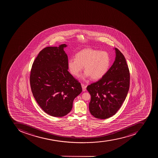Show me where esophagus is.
I'll return each mask as SVG.
<instances>
[{
    "label": "esophagus",
    "instance_id": "esophagus-1",
    "mask_svg": "<svg viewBox=\"0 0 158 158\" xmlns=\"http://www.w3.org/2000/svg\"><path fill=\"white\" fill-rule=\"evenodd\" d=\"M81 86H82V91H85L86 90V86L84 84H81Z\"/></svg>",
    "mask_w": 158,
    "mask_h": 158
}]
</instances>
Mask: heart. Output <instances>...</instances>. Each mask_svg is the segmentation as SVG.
Returning a JSON list of instances; mask_svg holds the SVG:
<instances>
[{
	"label": "heart",
	"mask_w": 158,
	"mask_h": 158,
	"mask_svg": "<svg viewBox=\"0 0 158 158\" xmlns=\"http://www.w3.org/2000/svg\"><path fill=\"white\" fill-rule=\"evenodd\" d=\"M111 64L110 55L106 51L85 48L78 52L76 58H70L68 62L70 72L78 77L83 70L86 77H91L93 80H99L106 75Z\"/></svg>",
	"instance_id": "heart-1"
}]
</instances>
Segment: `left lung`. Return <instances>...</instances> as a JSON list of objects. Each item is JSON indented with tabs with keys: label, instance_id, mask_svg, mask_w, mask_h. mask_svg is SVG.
I'll return each mask as SVG.
<instances>
[{
	"label": "left lung",
	"instance_id": "1",
	"mask_svg": "<svg viewBox=\"0 0 158 158\" xmlns=\"http://www.w3.org/2000/svg\"><path fill=\"white\" fill-rule=\"evenodd\" d=\"M116 59L106 75L87 86L91 95L89 109L95 118L106 119L116 114L126 99L130 73L124 55L117 48Z\"/></svg>",
	"mask_w": 158,
	"mask_h": 158
}]
</instances>
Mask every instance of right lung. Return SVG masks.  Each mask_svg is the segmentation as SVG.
Listing matches in <instances>:
<instances>
[{
	"instance_id": "obj_1",
	"label": "right lung",
	"mask_w": 158,
	"mask_h": 158,
	"mask_svg": "<svg viewBox=\"0 0 158 158\" xmlns=\"http://www.w3.org/2000/svg\"><path fill=\"white\" fill-rule=\"evenodd\" d=\"M65 44L47 47L32 64L30 85L34 98L44 112L62 117L72 110L73 100L82 92L80 82L69 72Z\"/></svg>"
}]
</instances>
